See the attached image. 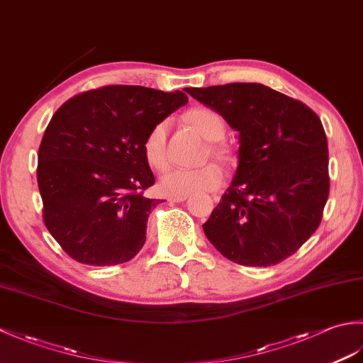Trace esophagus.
<instances>
[{"label": "esophagus", "mask_w": 363, "mask_h": 363, "mask_svg": "<svg viewBox=\"0 0 363 363\" xmlns=\"http://www.w3.org/2000/svg\"><path fill=\"white\" fill-rule=\"evenodd\" d=\"M189 196L187 195H182V196H168V201H172V203H182V201H186Z\"/></svg>", "instance_id": "obj_1"}]
</instances>
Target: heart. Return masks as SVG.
<instances>
[{
    "instance_id": "1",
    "label": "heart",
    "mask_w": 363,
    "mask_h": 363,
    "mask_svg": "<svg viewBox=\"0 0 363 363\" xmlns=\"http://www.w3.org/2000/svg\"><path fill=\"white\" fill-rule=\"evenodd\" d=\"M186 120L201 134L207 142H215L211 145V150L218 157H228V146L217 143L226 133V125L220 115L207 109V107H195L186 113ZM167 123L160 121L154 125L146 134L143 140V154L150 167L154 169H164L168 164L167 157ZM225 181V172L221 165L211 162L203 167L196 168H172L160 177L159 189L162 194L168 196L195 195L203 191L217 190Z\"/></svg>"
}]
</instances>
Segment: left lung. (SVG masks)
Returning a JSON list of instances; mask_svg holds the SVG:
<instances>
[{
    "label": "left lung",
    "instance_id": "obj_1",
    "mask_svg": "<svg viewBox=\"0 0 363 363\" xmlns=\"http://www.w3.org/2000/svg\"><path fill=\"white\" fill-rule=\"evenodd\" d=\"M238 133L237 169L204 225L226 259L279 264L317 230L329 195L328 140L318 115L264 84L184 89Z\"/></svg>",
    "mask_w": 363,
    "mask_h": 363
}]
</instances>
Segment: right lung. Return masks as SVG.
I'll return each mask as SVG.
<instances>
[{"instance_id":"right-lung-1","label":"right lung","mask_w":363,"mask_h":363,"mask_svg":"<svg viewBox=\"0 0 363 363\" xmlns=\"http://www.w3.org/2000/svg\"><path fill=\"white\" fill-rule=\"evenodd\" d=\"M189 96L142 86L84 91L59 107L38 148L37 182L50 234L76 262H128L146 240V221L160 199L143 140Z\"/></svg>"}]
</instances>
